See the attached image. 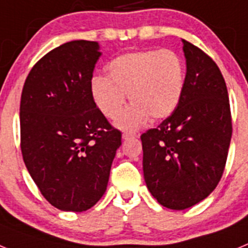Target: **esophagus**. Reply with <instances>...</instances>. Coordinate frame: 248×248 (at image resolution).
<instances>
[{
	"label": "esophagus",
	"instance_id": "esophagus-1",
	"mask_svg": "<svg viewBox=\"0 0 248 248\" xmlns=\"http://www.w3.org/2000/svg\"><path fill=\"white\" fill-rule=\"evenodd\" d=\"M138 134L135 133H123V139H131V138H137Z\"/></svg>",
	"mask_w": 248,
	"mask_h": 248
}]
</instances>
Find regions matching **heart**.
I'll use <instances>...</instances> for the list:
<instances>
[{
    "mask_svg": "<svg viewBox=\"0 0 248 248\" xmlns=\"http://www.w3.org/2000/svg\"><path fill=\"white\" fill-rule=\"evenodd\" d=\"M108 78L94 77L92 97L109 119L122 113L125 94L133 104L118 119L123 129H137L149 117L168 118L181 99L185 80L183 61L170 49L137 50L122 54L107 67Z\"/></svg>",
    "mask_w": 248,
    "mask_h": 248,
    "instance_id": "obj_1",
    "label": "heart"
}]
</instances>
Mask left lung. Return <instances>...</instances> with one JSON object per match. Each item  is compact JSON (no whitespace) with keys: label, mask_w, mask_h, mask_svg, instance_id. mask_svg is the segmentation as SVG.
Here are the masks:
<instances>
[{"label":"left lung","mask_w":248,"mask_h":248,"mask_svg":"<svg viewBox=\"0 0 248 248\" xmlns=\"http://www.w3.org/2000/svg\"><path fill=\"white\" fill-rule=\"evenodd\" d=\"M184 91L176 109L143 144L144 179L160 205L185 210L206 199L220 181L232 135L226 83L211 57L183 39Z\"/></svg>","instance_id":"obj_1"}]
</instances>
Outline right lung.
Returning <instances> with one entry per match:
<instances>
[{"label":"right lung","instance_id":"right-lung-1","mask_svg":"<svg viewBox=\"0 0 248 248\" xmlns=\"http://www.w3.org/2000/svg\"><path fill=\"white\" fill-rule=\"evenodd\" d=\"M100 54L98 42L64 43L39 59L22 89L23 161L46 200L62 211H87L100 200L122 145V133L92 97Z\"/></svg>","mask_w":248,"mask_h":248}]
</instances>
